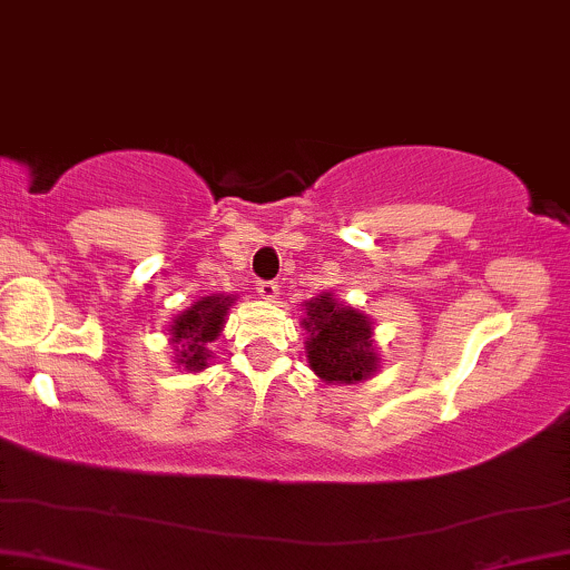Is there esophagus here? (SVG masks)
Here are the masks:
<instances>
[{
	"mask_svg": "<svg viewBox=\"0 0 570 570\" xmlns=\"http://www.w3.org/2000/svg\"><path fill=\"white\" fill-rule=\"evenodd\" d=\"M257 293H259L265 301H277L279 285L275 283V279H259V283H257Z\"/></svg>",
	"mask_w": 570,
	"mask_h": 570,
	"instance_id": "obj_1",
	"label": "esophagus"
}]
</instances>
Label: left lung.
I'll list each match as a JSON object with an SVG mask.
<instances>
[{"mask_svg":"<svg viewBox=\"0 0 570 570\" xmlns=\"http://www.w3.org/2000/svg\"><path fill=\"white\" fill-rule=\"evenodd\" d=\"M305 313L308 318H303V326L311 334L305 342V357L313 373L326 383L365 381L377 362L365 313L336 303L328 295L311 301Z\"/></svg>","mask_w":570,"mask_h":570,"instance_id":"8db88e82","label":"left lung"}]
</instances>
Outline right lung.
<instances>
[{"label":"right lung","instance_id":"obj_1","mask_svg":"<svg viewBox=\"0 0 570 570\" xmlns=\"http://www.w3.org/2000/svg\"><path fill=\"white\" fill-rule=\"evenodd\" d=\"M234 298L228 295H208V298L197 301L193 308L179 313L171 324V342L179 346L177 360L183 362L187 370H203L208 365V350L205 344L216 340L224 328L228 305Z\"/></svg>","mask_w":570,"mask_h":570}]
</instances>
